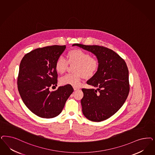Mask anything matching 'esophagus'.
Listing matches in <instances>:
<instances>
[{
	"label": "esophagus",
	"instance_id": "1",
	"mask_svg": "<svg viewBox=\"0 0 155 155\" xmlns=\"http://www.w3.org/2000/svg\"><path fill=\"white\" fill-rule=\"evenodd\" d=\"M73 88H74V91H77V90H78L79 89L78 87H74Z\"/></svg>",
	"mask_w": 155,
	"mask_h": 155
}]
</instances>
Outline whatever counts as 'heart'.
Masks as SVG:
<instances>
[{
    "mask_svg": "<svg viewBox=\"0 0 155 155\" xmlns=\"http://www.w3.org/2000/svg\"><path fill=\"white\" fill-rule=\"evenodd\" d=\"M67 60L60 56L55 63V70L58 74H63L67 70L68 64L75 65L74 74H68L61 78L60 84L62 85L78 86L81 79L83 77L89 79L93 77L99 67V61L95 56H90V54L83 50L74 49L70 51L67 55Z\"/></svg>",
    "mask_w": 155,
    "mask_h": 155,
    "instance_id": "1",
    "label": "heart"
}]
</instances>
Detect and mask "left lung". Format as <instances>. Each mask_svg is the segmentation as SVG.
Masks as SVG:
<instances>
[{"mask_svg":"<svg viewBox=\"0 0 155 155\" xmlns=\"http://www.w3.org/2000/svg\"><path fill=\"white\" fill-rule=\"evenodd\" d=\"M96 56L99 67L87 83L96 89L82 88V112L88 120L110 118L124 104L130 92L129 72L125 61L113 50L100 45L74 44Z\"/></svg>","mask_w":155,"mask_h":155,"instance_id":"left-lung-1","label":"left lung"}]
</instances>
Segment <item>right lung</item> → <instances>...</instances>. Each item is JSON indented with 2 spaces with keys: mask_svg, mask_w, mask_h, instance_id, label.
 I'll return each mask as SVG.
<instances>
[{
  "mask_svg": "<svg viewBox=\"0 0 155 155\" xmlns=\"http://www.w3.org/2000/svg\"><path fill=\"white\" fill-rule=\"evenodd\" d=\"M65 48L55 45L36 48L21 60L17 81L20 97L26 107L40 117L50 119L59 115L74 91L71 85L49 90L58 84L55 63Z\"/></svg>",
  "mask_w": 155,
  "mask_h": 155,
  "instance_id": "add662e5",
  "label": "right lung"
}]
</instances>
